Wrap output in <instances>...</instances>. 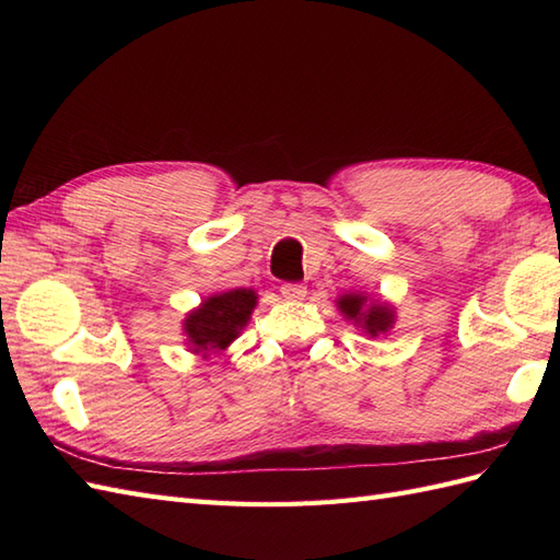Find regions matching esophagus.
<instances>
[{
    "label": "esophagus",
    "instance_id": "esophagus-1",
    "mask_svg": "<svg viewBox=\"0 0 560 560\" xmlns=\"http://www.w3.org/2000/svg\"><path fill=\"white\" fill-rule=\"evenodd\" d=\"M305 293H307V289L303 287V283H283L281 287V295L287 301H303Z\"/></svg>",
    "mask_w": 560,
    "mask_h": 560
}]
</instances>
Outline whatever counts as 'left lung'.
Listing matches in <instances>:
<instances>
[{
  "mask_svg": "<svg viewBox=\"0 0 560 560\" xmlns=\"http://www.w3.org/2000/svg\"><path fill=\"white\" fill-rule=\"evenodd\" d=\"M337 307L343 315V319H349V323H353V327L365 331V337L371 339L387 335V331L397 323L395 305L383 299H371V295L363 291L341 293L337 299Z\"/></svg>",
  "mask_w": 560,
  "mask_h": 560,
  "instance_id": "left-lung-1",
  "label": "left lung"
}]
</instances>
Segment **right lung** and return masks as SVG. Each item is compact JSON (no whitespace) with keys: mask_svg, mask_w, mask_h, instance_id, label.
<instances>
[{"mask_svg":"<svg viewBox=\"0 0 560 560\" xmlns=\"http://www.w3.org/2000/svg\"><path fill=\"white\" fill-rule=\"evenodd\" d=\"M255 305L257 293L253 289H231L207 295L183 319L187 351L209 359L211 353L229 349L247 327Z\"/></svg>","mask_w":560,"mask_h":560,"instance_id":"right-lung-1","label":"right lung"}]
</instances>
